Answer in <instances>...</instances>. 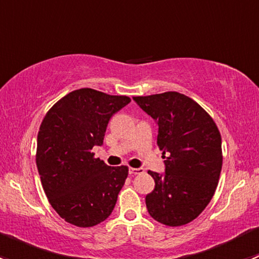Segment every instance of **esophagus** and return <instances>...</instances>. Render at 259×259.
Listing matches in <instances>:
<instances>
[{"label":"esophagus","instance_id":"obj_1","mask_svg":"<svg viewBox=\"0 0 259 259\" xmlns=\"http://www.w3.org/2000/svg\"><path fill=\"white\" fill-rule=\"evenodd\" d=\"M129 173L132 174V176H137V174L144 173V169L143 168H130Z\"/></svg>","mask_w":259,"mask_h":259}]
</instances>
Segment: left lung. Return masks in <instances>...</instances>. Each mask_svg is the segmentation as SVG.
<instances>
[{
    "mask_svg": "<svg viewBox=\"0 0 259 259\" xmlns=\"http://www.w3.org/2000/svg\"><path fill=\"white\" fill-rule=\"evenodd\" d=\"M159 125L156 144L165 158V174L148 171L155 188L145 197L159 223L179 227L194 221L209 204L223 163L222 138L211 116L177 91L134 96Z\"/></svg>",
    "mask_w": 259,
    "mask_h": 259,
    "instance_id": "1",
    "label": "left lung"
}]
</instances>
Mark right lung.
Masks as SVG:
<instances>
[{"mask_svg":"<svg viewBox=\"0 0 259 259\" xmlns=\"http://www.w3.org/2000/svg\"><path fill=\"white\" fill-rule=\"evenodd\" d=\"M130 101L83 88L60 99L44 117L36 165L50 204L67 223L94 227L113 211L129 168L106 165L91 150L103 144L110 117Z\"/></svg>","mask_w":259,"mask_h":259,"instance_id":"1","label":"right lung"}]
</instances>
